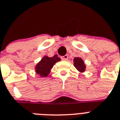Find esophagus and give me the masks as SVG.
Wrapping results in <instances>:
<instances>
[{"mask_svg": "<svg viewBox=\"0 0 120 120\" xmlns=\"http://www.w3.org/2000/svg\"><path fill=\"white\" fill-rule=\"evenodd\" d=\"M61 59L63 60H67L68 59V56L67 55H65V56L61 57Z\"/></svg>", "mask_w": 120, "mask_h": 120, "instance_id": "esophagus-1", "label": "esophagus"}]
</instances>
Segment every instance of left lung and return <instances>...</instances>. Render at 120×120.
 <instances>
[{"mask_svg":"<svg viewBox=\"0 0 120 120\" xmlns=\"http://www.w3.org/2000/svg\"><path fill=\"white\" fill-rule=\"evenodd\" d=\"M74 66H75L77 70L80 72L83 73L86 71V66L85 63V61L81 57H75L74 60Z\"/></svg>","mask_w":120,"mask_h":120,"instance_id":"left-lung-1","label":"left lung"}]
</instances>
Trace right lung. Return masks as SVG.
<instances>
[{
	"label": "right lung",
	"instance_id": "1",
	"mask_svg": "<svg viewBox=\"0 0 120 120\" xmlns=\"http://www.w3.org/2000/svg\"><path fill=\"white\" fill-rule=\"evenodd\" d=\"M60 60L61 59L57 55H54L52 57H49L47 56H43L40 61H38L35 66V72L41 77H46L54 64Z\"/></svg>",
	"mask_w": 120,
	"mask_h": 120
}]
</instances>
